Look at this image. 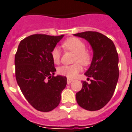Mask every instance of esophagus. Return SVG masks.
Returning a JSON list of instances; mask_svg holds the SVG:
<instances>
[{"label": "esophagus", "mask_w": 132, "mask_h": 132, "mask_svg": "<svg viewBox=\"0 0 132 132\" xmlns=\"http://www.w3.org/2000/svg\"><path fill=\"white\" fill-rule=\"evenodd\" d=\"M72 81H73V80H72V79H70V78H68V79H67V83H68V84H70V83L72 82Z\"/></svg>", "instance_id": "esophagus-1"}]
</instances>
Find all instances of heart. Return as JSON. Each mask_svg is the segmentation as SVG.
Segmentation results:
<instances>
[{
	"instance_id": "1",
	"label": "heart",
	"mask_w": 132,
	"mask_h": 132,
	"mask_svg": "<svg viewBox=\"0 0 132 132\" xmlns=\"http://www.w3.org/2000/svg\"><path fill=\"white\" fill-rule=\"evenodd\" d=\"M62 47L65 50L72 51L75 53L73 62L75 64L71 65H62L57 69L60 75L68 77L74 78L81 71V64L84 66H87L91 63L92 55L89 52L86 50L85 43L77 38H70L63 42ZM51 57L53 62L57 64L60 61L61 53L58 47H54L51 51Z\"/></svg>"
}]
</instances>
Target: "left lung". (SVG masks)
Here are the masks:
<instances>
[{
	"label": "left lung",
	"instance_id": "left-lung-1",
	"mask_svg": "<svg viewBox=\"0 0 132 132\" xmlns=\"http://www.w3.org/2000/svg\"><path fill=\"white\" fill-rule=\"evenodd\" d=\"M91 45L93 58L85 75L91 82L82 81V89L76 93L77 102L83 109L96 111L108 103L119 79V57L112 40L100 32L86 31L74 34Z\"/></svg>",
	"mask_w": 132,
	"mask_h": 132
}]
</instances>
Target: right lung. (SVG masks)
<instances>
[{"label": "right lung", "instance_id": "obj_1", "mask_svg": "<svg viewBox=\"0 0 132 132\" xmlns=\"http://www.w3.org/2000/svg\"><path fill=\"white\" fill-rule=\"evenodd\" d=\"M44 34L30 35L20 41L15 56L18 85L31 106L47 112L58 106L67 77L55 76L51 51L63 38Z\"/></svg>", "mask_w": 132, "mask_h": 132}]
</instances>
